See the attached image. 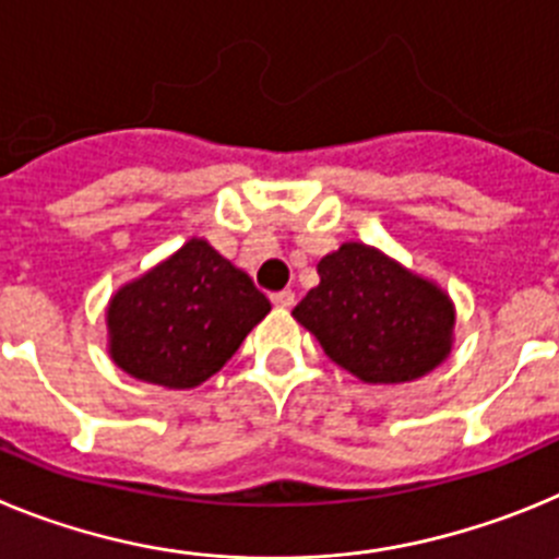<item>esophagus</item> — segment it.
<instances>
[{
    "mask_svg": "<svg viewBox=\"0 0 559 559\" xmlns=\"http://www.w3.org/2000/svg\"><path fill=\"white\" fill-rule=\"evenodd\" d=\"M270 300H273V306H278V309H292V306H295V292H273V298Z\"/></svg>",
    "mask_w": 559,
    "mask_h": 559,
    "instance_id": "34e87169",
    "label": "esophagus"
}]
</instances>
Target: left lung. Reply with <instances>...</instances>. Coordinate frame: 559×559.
Segmentation results:
<instances>
[{"mask_svg":"<svg viewBox=\"0 0 559 559\" xmlns=\"http://www.w3.org/2000/svg\"><path fill=\"white\" fill-rule=\"evenodd\" d=\"M320 284L292 317L325 356L365 384L429 376L454 348L449 292L365 242H342L317 261Z\"/></svg>","mask_w":559,"mask_h":559,"instance_id":"obj_1","label":"left lung"}]
</instances>
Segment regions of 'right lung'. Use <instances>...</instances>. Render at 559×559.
<instances>
[{"label": "right lung", "mask_w": 559, "mask_h": 559, "mask_svg": "<svg viewBox=\"0 0 559 559\" xmlns=\"http://www.w3.org/2000/svg\"><path fill=\"white\" fill-rule=\"evenodd\" d=\"M267 311L250 275L194 236L110 295L108 354L133 379L192 390L223 370Z\"/></svg>", "instance_id": "obj_1"}]
</instances>
